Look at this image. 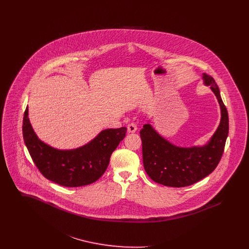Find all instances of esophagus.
I'll list each match as a JSON object with an SVG mask.
<instances>
[{"label":"esophagus","instance_id":"1","mask_svg":"<svg viewBox=\"0 0 249 249\" xmlns=\"http://www.w3.org/2000/svg\"><path fill=\"white\" fill-rule=\"evenodd\" d=\"M128 131L130 132V133H133V132H135L136 130H137V125L135 124V123H133V122H131L130 123L129 125H128Z\"/></svg>","mask_w":249,"mask_h":249}]
</instances>
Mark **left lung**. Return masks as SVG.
<instances>
[{
    "mask_svg": "<svg viewBox=\"0 0 249 249\" xmlns=\"http://www.w3.org/2000/svg\"><path fill=\"white\" fill-rule=\"evenodd\" d=\"M203 81L217 98L221 120L211 140L203 146L179 147L161 137L150 124L140 130L143 167L153 181L167 187H188L210 175L219 163L229 133V116L213 77L203 73Z\"/></svg>",
    "mask_w": 249,
    "mask_h": 249,
    "instance_id": "left-lung-1",
    "label": "left lung"
}]
</instances>
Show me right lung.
<instances>
[{
	"label": "right lung",
	"mask_w": 249,
	"mask_h": 249,
	"mask_svg": "<svg viewBox=\"0 0 249 249\" xmlns=\"http://www.w3.org/2000/svg\"><path fill=\"white\" fill-rule=\"evenodd\" d=\"M25 144L35 164L45 178L63 187H81L93 183L107 171L113 151L126 135L127 128L101 131L92 141L71 150H59L42 142L24 112Z\"/></svg>",
	"instance_id": "obj_1"
}]
</instances>
